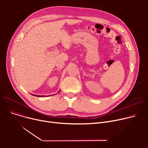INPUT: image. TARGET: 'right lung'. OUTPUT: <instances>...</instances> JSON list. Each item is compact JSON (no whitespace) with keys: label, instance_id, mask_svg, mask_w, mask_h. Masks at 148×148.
<instances>
[{"label":"right lung","instance_id":"add662e5","mask_svg":"<svg viewBox=\"0 0 148 148\" xmlns=\"http://www.w3.org/2000/svg\"><path fill=\"white\" fill-rule=\"evenodd\" d=\"M60 91V90H59ZM59 91L58 92H59ZM33 96H35V97H45L44 95H34V94H32ZM49 96H50V95H49ZM48 97V96H47Z\"/></svg>","mask_w":148,"mask_h":148}]
</instances>
